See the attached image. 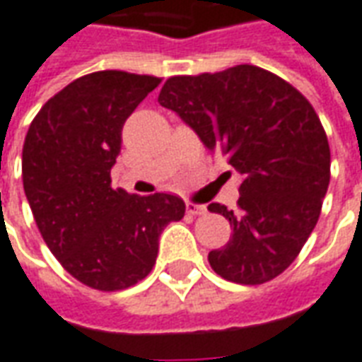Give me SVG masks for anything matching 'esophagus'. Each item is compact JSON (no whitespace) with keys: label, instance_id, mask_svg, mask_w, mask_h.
Returning <instances> with one entry per match:
<instances>
[{"label":"esophagus","instance_id":"esophagus-1","mask_svg":"<svg viewBox=\"0 0 362 362\" xmlns=\"http://www.w3.org/2000/svg\"><path fill=\"white\" fill-rule=\"evenodd\" d=\"M186 211H188L189 216H204L207 211V207L194 204V202H186Z\"/></svg>","mask_w":362,"mask_h":362}]
</instances>
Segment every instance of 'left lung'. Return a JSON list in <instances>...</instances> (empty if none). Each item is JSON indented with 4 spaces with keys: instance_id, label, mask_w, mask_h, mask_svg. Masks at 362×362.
Segmentation results:
<instances>
[{
    "instance_id": "obj_1",
    "label": "left lung",
    "mask_w": 362,
    "mask_h": 362,
    "mask_svg": "<svg viewBox=\"0 0 362 362\" xmlns=\"http://www.w3.org/2000/svg\"><path fill=\"white\" fill-rule=\"evenodd\" d=\"M158 103L243 176L237 211L207 209L233 227L211 269L237 284H264L294 262L322 214L331 153L322 121L302 93L252 64L216 74L173 76Z\"/></svg>"
}]
</instances>
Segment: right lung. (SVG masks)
Listing matches in <instances>:
<instances>
[{
	"mask_svg": "<svg viewBox=\"0 0 362 362\" xmlns=\"http://www.w3.org/2000/svg\"><path fill=\"white\" fill-rule=\"evenodd\" d=\"M160 78L102 70L45 103L23 145V188L42 239L82 284L115 292L153 270L158 237L186 206L111 188L123 123Z\"/></svg>",
	"mask_w": 362,
	"mask_h": 362,
	"instance_id": "add662e5",
	"label": "right lung"
}]
</instances>
